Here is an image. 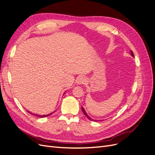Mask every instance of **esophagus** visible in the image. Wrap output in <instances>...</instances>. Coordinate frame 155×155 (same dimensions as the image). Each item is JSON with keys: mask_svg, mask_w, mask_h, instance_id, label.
<instances>
[{"mask_svg": "<svg viewBox=\"0 0 155 155\" xmlns=\"http://www.w3.org/2000/svg\"><path fill=\"white\" fill-rule=\"evenodd\" d=\"M86 82V79L83 76L79 77L77 79V83L78 84H84Z\"/></svg>", "mask_w": 155, "mask_h": 155, "instance_id": "1", "label": "esophagus"}]
</instances>
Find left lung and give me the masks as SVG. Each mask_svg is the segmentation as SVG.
Segmentation results:
<instances>
[{"mask_svg":"<svg viewBox=\"0 0 155 155\" xmlns=\"http://www.w3.org/2000/svg\"><path fill=\"white\" fill-rule=\"evenodd\" d=\"M131 51V55H132V56H134V55H133V51ZM81 109H82V111H83V112L84 113V114H85L86 116H87V118H88L89 120H92V121H97V120H93V119H92L91 118H90V117H89L88 116V114H87V112H85V109H84V108L82 107H81Z\"/></svg>","mask_w":155,"mask_h":155,"instance_id":"8db88e82","label":"left lung"}]
</instances>
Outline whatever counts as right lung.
Here are the masks:
<instances>
[{
    "instance_id": "right-lung-1",
    "label": "right lung",
    "mask_w": 155,
    "mask_h": 155,
    "mask_svg": "<svg viewBox=\"0 0 155 155\" xmlns=\"http://www.w3.org/2000/svg\"><path fill=\"white\" fill-rule=\"evenodd\" d=\"M27 112H28L27 110ZM29 113H30L31 114H32V113H31V112H28ZM53 113V112H52ZM52 113H50V114H47V115H43V116H42V115H37V114H34V115H35V116H37V117H40V118H45V117H46V116H50V115H51V114Z\"/></svg>"
}]
</instances>
